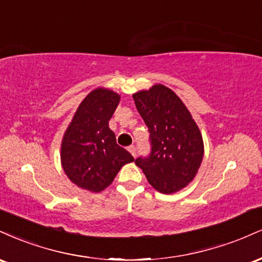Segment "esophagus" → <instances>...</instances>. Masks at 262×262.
Instances as JSON below:
<instances>
[{"label":"esophagus","mask_w":262,"mask_h":262,"mask_svg":"<svg viewBox=\"0 0 262 262\" xmlns=\"http://www.w3.org/2000/svg\"><path fill=\"white\" fill-rule=\"evenodd\" d=\"M128 151L130 152V154L133 155L134 158H135V155H137V149H135V146H134V145H130V146H128Z\"/></svg>","instance_id":"esophagus-1"}]
</instances>
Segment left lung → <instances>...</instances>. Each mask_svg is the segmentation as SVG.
<instances>
[{"instance_id":"8db88e82","label":"left lung","mask_w":262,"mask_h":262,"mask_svg":"<svg viewBox=\"0 0 262 262\" xmlns=\"http://www.w3.org/2000/svg\"><path fill=\"white\" fill-rule=\"evenodd\" d=\"M133 98L151 140V154L138 158L135 164L158 192H179L193 181L202 164L200 128L181 98L161 83L133 93Z\"/></svg>"}]
</instances>
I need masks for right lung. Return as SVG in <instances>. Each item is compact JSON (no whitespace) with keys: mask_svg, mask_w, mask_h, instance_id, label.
<instances>
[{"mask_svg":"<svg viewBox=\"0 0 262 262\" xmlns=\"http://www.w3.org/2000/svg\"><path fill=\"white\" fill-rule=\"evenodd\" d=\"M121 101L104 87L92 90L77 107L61 140L60 160L65 175L77 187L103 191L134 158L117 144L108 122Z\"/></svg>","mask_w":262,"mask_h":262,"instance_id":"add662e5","label":"right lung"}]
</instances>
